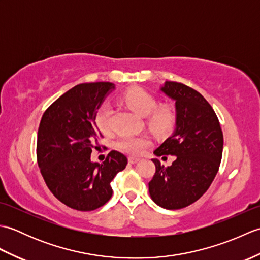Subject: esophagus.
<instances>
[{"instance_id": "34e87169", "label": "esophagus", "mask_w": 260, "mask_h": 260, "mask_svg": "<svg viewBox=\"0 0 260 260\" xmlns=\"http://www.w3.org/2000/svg\"><path fill=\"white\" fill-rule=\"evenodd\" d=\"M139 161H140L139 157H134V156H129L128 157V163H131V164H135V163H137Z\"/></svg>"}]
</instances>
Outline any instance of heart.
I'll return each mask as SVG.
<instances>
[{"label":"heart","mask_w":260,"mask_h":260,"mask_svg":"<svg viewBox=\"0 0 260 260\" xmlns=\"http://www.w3.org/2000/svg\"><path fill=\"white\" fill-rule=\"evenodd\" d=\"M121 101L134 113L146 117L147 126L154 133L167 134L172 131L175 124V113L171 105L156 107V99L150 92L141 88H131L121 95ZM113 108L108 103H104L98 108L95 121L99 131L108 133L112 128ZM150 145V140L145 136H124L117 142V147L123 152L137 155Z\"/></svg>","instance_id":"b5f03b06"}]
</instances>
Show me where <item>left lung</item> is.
Masks as SVG:
<instances>
[{"mask_svg": "<svg viewBox=\"0 0 260 260\" xmlns=\"http://www.w3.org/2000/svg\"><path fill=\"white\" fill-rule=\"evenodd\" d=\"M161 90L175 102V129L154 154L175 155V161L164 168L157 158L152 159L156 171L148 191L157 206L176 210L199 200L211 185L221 162L223 134L200 92L175 81H165Z\"/></svg>", "mask_w": 260, "mask_h": 260, "instance_id": "1", "label": "left lung"}]
</instances>
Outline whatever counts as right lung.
I'll return each mask as SVG.
<instances>
[{"mask_svg": "<svg viewBox=\"0 0 260 260\" xmlns=\"http://www.w3.org/2000/svg\"><path fill=\"white\" fill-rule=\"evenodd\" d=\"M113 89L112 82L77 85L48 107L39 126L37 158L46 184L59 201L79 211L104 206L113 196L110 182L127 164L117 151L102 164L90 161L102 137L97 109Z\"/></svg>", "mask_w": 260, "mask_h": 260, "instance_id": "obj_1", "label": "right lung"}]
</instances>
